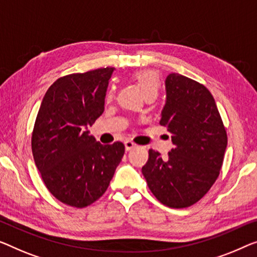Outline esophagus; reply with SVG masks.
<instances>
[{
	"mask_svg": "<svg viewBox=\"0 0 257 257\" xmlns=\"http://www.w3.org/2000/svg\"><path fill=\"white\" fill-rule=\"evenodd\" d=\"M124 147H125V150L129 151V150H132V149L135 148L136 144L134 143L133 141H129V140H128V141L124 142Z\"/></svg>",
	"mask_w": 257,
	"mask_h": 257,
	"instance_id": "esophagus-1",
	"label": "esophagus"
}]
</instances>
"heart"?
<instances>
[{"instance_id":"1","label":"heart","mask_w":257,"mask_h":257,"mask_svg":"<svg viewBox=\"0 0 257 257\" xmlns=\"http://www.w3.org/2000/svg\"><path fill=\"white\" fill-rule=\"evenodd\" d=\"M134 78L136 79V82L139 83L142 91L144 92L145 95H157L158 94L159 87H160V79L159 75L153 70H141L137 71L134 75ZM115 94V87L110 86L108 91H107L106 99L107 100H112Z\"/></svg>"}]
</instances>
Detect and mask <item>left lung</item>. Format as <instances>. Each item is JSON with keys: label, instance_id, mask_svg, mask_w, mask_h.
I'll use <instances>...</instances> for the list:
<instances>
[{"label": "left lung", "instance_id": "1", "mask_svg": "<svg viewBox=\"0 0 257 257\" xmlns=\"http://www.w3.org/2000/svg\"><path fill=\"white\" fill-rule=\"evenodd\" d=\"M166 104L160 125L172 134L167 158L149 150L142 167L149 188L168 208L195 204L216 182L223 166L227 134L210 91L180 74L166 78Z\"/></svg>", "mask_w": 257, "mask_h": 257}]
</instances>
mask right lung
Wrapping results in <instances>:
<instances>
[{
    "label": "right lung",
    "instance_id": "obj_1",
    "mask_svg": "<svg viewBox=\"0 0 257 257\" xmlns=\"http://www.w3.org/2000/svg\"><path fill=\"white\" fill-rule=\"evenodd\" d=\"M114 68L57 78L41 102L32 132V153L46 188L74 208L105 194L124 155V144H101L85 130L101 115Z\"/></svg>",
    "mask_w": 257,
    "mask_h": 257
}]
</instances>
